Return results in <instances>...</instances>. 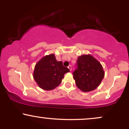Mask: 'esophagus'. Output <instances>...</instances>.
I'll list each match as a JSON object with an SVG mask.
<instances>
[{
    "instance_id": "34e87169",
    "label": "esophagus",
    "mask_w": 129,
    "mask_h": 129,
    "mask_svg": "<svg viewBox=\"0 0 129 129\" xmlns=\"http://www.w3.org/2000/svg\"><path fill=\"white\" fill-rule=\"evenodd\" d=\"M68 68H69V69L70 70V71H72V66H69V67H68Z\"/></svg>"
}]
</instances>
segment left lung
<instances>
[{"mask_svg": "<svg viewBox=\"0 0 129 129\" xmlns=\"http://www.w3.org/2000/svg\"><path fill=\"white\" fill-rule=\"evenodd\" d=\"M76 63L73 73L76 86L84 92L96 89L104 77L101 63L91 54H83L78 57Z\"/></svg>", "mask_w": 129, "mask_h": 129, "instance_id": "left-lung-1", "label": "left lung"}]
</instances>
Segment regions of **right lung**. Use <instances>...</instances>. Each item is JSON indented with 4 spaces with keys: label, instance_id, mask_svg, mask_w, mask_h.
Masks as SVG:
<instances>
[{
    "label": "right lung",
    "instance_id": "obj_1",
    "mask_svg": "<svg viewBox=\"0 0 129 129\" xmlns=\"http://www.w3.org/2000/svg\"><path fill=\"white\" fill-rule=\"evenodd\" d=\"M70 70L57 61L54 54L46 55L35 66L33 78L40 88L45 90L54 89L61 83L64 75Z\"/></svg>",
    "mask_w": 129,
    "mask_h": 129
}]
</instances>
